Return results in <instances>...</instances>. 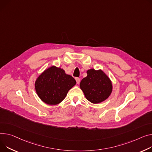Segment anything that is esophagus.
Segmentation results:
<instances>
[{"mask_svg": "<svg viewBox=\"0 0 152 152\" xmlns=\"http://www.w3.org/2000/svg\"><path fill=\"white\" fill-rule=\"evenodd\" d=\"M75 79H76V80L77 84H79V83H80V78H79V77H76Z\"/></svg>", "mask_w": 152, "mask_h": 152, "instance_id": "1", "label": "esophagus"}]
</instances>
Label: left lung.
Here are the masks:
<instances>
[{
    "label": "left lung",
    "mask_w": 152,
    "mask_h": 152,
    "mask_svg": "<svg viewBox=\"0 0 152 152\" xmlns=\"http://www.w3.org/2000/svg\"><path fill=\"white\" fill-rule=\"evenodd\" d=\"M87 76L80 81V87L86 98L92 103H99L106 99L112 92V83L102 70L88 69Z\"/></svg>",
    "instance_id": "obj_1"
}]
</instances>
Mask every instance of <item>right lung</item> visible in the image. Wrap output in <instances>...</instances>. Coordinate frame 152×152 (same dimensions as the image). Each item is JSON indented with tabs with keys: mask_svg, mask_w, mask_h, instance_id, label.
<instances>
[{
	"mask_svg": "<svg viewBox=\"0 0 152 152\" xmlns=\"http://www.w3.org/2000/svg\"><path fill=\"white\" fill-rule=\"evenodd\" d=\"M76 82L65 71L54 66L45 70L35 82L36 92L43 102L50 105H56L65 98L68 90Z\"/></svg>",
	"mask_w": 152,
	"mask_h": 152,
	"instance_id": "1",
	"label": "right lung"
}]
</instances>
